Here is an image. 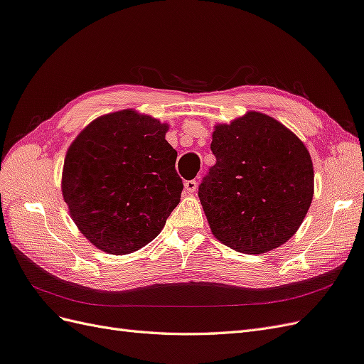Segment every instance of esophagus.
Segmentation results:
<instances>
[{
	"label": "esophagus",
	"instance_id": "34e87169",
	"mask_svg": "<svg viewBox=\"0 0 364 364\" xmlns=\"http://www.w3.org/2000/svg\"><path fill=\"white\" fill-rule=\"evenodd\" d=\"M197 190V182L196 181H186L185 182V191L186 193H194Z\"/></svg>",
	"mask_w": 364,
	"mask_h": 364
}]
</instances>
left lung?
<instances>
[{"label": "left lung", "mask_w": 364, "mask_h": 364, "mask_svg": "<svg viewBox=\"0 0 364 364\" xmlns=\"http://www.w3.org/2000/svg\"><path fill=\"white\" fill-rule=\"evenodd\" d=\"M215 164L199 186L214 237L241 253H264L290 240L314 194L311 156L274 118L247 112L217 124Z\"/></svg>", "instance_id": "left-lung-1"}]
</instances>
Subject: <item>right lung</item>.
<instances>
[{"mask_svg": "<svg viewBox=\"0 0 364 364\" xmlns=\"http://www.w3.org/2000/svg\"><path fill=\"white\" fill-rule=\"evenodd\" d=\"M168 124L134 109L86 126L63 162L62 194L71 218L91 243L112 255L149 245L181 200L178 151Z\"/></svg>", "mask_w": 364, "mask_h": 364, "instance_id": "add662e5", "label": "right lung"}]
</instances>
